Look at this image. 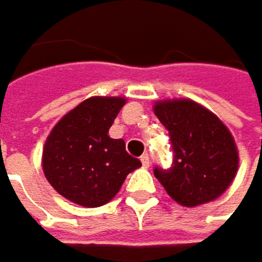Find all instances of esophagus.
I'll return each instance as SVG.
<instances>
[{
    "label": "esophagus",
    "instance_id": "1",
    "mask_svg": "<svg viewBox=\"0 0 262 262\" xmlns=\"http://www.w3.org/2000/svg\"><path fill=\"white\" fill-rule=\"evenodd\" d=\"M140 161H141L143 167H149V156L148 154H143Z\"/></svg>",
    "mask_w": 262,
    "mask_h": 262
}]
</instances>
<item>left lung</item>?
Returning a JSON list of instances; mask_svg holds the SVG:
<instances>
[{
    "mask_svg": "<svg viewBox=\"0 0 262 262\" xmlns=\"http://www.w3.org/2000/svg\"><path fill=\"white\" fill-rule=\"evenodd\" d=\"M154 113L168 130L173 149L170 168H154L167 194L184 207L218 199L238 168V151L229 128L218 116L188 98L157 101Z\"/></svg>",
    "mask_w": 262,
    "mask_h": 262,
    "instance_id": "obj_1",
    "label": "left lung"
}]
</instances>
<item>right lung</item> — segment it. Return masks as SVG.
<instances>
[{
    "label": "right lung",
    "mask_w": 262,
    "mask_h": 262,
    "mask_svg": "<svg viewBox=\"0 0 262 262\" xmlns=\"http://www.w3.org/2000/svg\"><path fill=\"white\" fill-rule=\"evenodd\" d=\"M125 105L122 97H91L61 118L42 149V170L52 188L73 204L94 208L119 192L125 177L141 167L110 127Z\"/></svg>",
    "instance_id": "obj_1"
}]
</instances>
